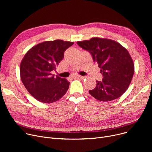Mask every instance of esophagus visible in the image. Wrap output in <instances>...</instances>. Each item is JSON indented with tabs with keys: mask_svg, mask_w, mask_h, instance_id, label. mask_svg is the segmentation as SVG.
<instances>
[{
	"mask_svg": "<svg viewBox=\"0 0 152 152\" xmlns=\"http://www.w3.org/2000/svg\"><path fill=\"white\" fill-rule=\"evenodd\" d=\"M75 77H77V78H80V79H84L85 78V76H80V75H76V76H75Z\"/></svg>",
	"mask_w": 152,
	"mask_h": 152,
	"instance_id": "obj_1",
	"label": "esophagus"
}]
</instances>
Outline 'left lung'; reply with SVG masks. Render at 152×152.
<instances>
[{
	"mask_svg": "<svg viewBox=\"0 0 152 152\" xmlns=\"http://www.w3.org/2000/svg\"><path fill=\"white\" fill-rule=\"evenodd\" d=\"M77 44L91 53L103 76L102 81H96V87L89 90V94L103 102L121 96L128 88L134 72V65L128 51L120 44L107 39L94 37Z\"/></svg>",
	"mask_w": 152,
	"mask_h": 152,
	"instance_id": "1",
	"label": "left lung"
}]
</instances>
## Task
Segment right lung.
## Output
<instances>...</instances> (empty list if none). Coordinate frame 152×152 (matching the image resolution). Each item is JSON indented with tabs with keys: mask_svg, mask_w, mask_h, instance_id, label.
I'll list each match as a JSON object with an SVG mask.
<instances>
[{
	"mask_svg": "<svg viewBox=\"0 0 152 152\" xmlns=\"http://www.w3.org/2000/svg\"><path fill=\"white\" fill-rule=\"evenodd\" d=\"M74 43L62 40L40 43L25 54L20 64V76L29 93L38 101L50 103L60 99L69 82L51 73L64 57V52Z\"/></svg>",
	"mask_w": 152,
	"mask_h": 152,
	"instance_id": "add662e5",
	"label": "right lung"
}]
</instances>
